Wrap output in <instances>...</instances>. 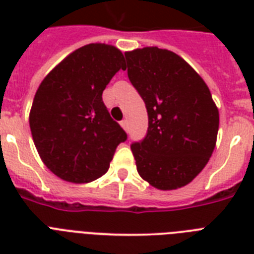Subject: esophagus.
I'll return each instance as SVG.
<instances>
[{"instance_id":"esophagus-1","label":"esophagus","mask_w":254,"mask_h":254,"mask_svg":"<svg viewBox=\"0 0 254 254\" xmlns=\"http://www.w3.org/2000/svg\"><path fill=\"white\" fill-rule=\"evenodd\" d=\"M120 125H121V127H123L124 130L127 131V120H123V121H121V123H120Z\"/></svg>"}]
</instances>
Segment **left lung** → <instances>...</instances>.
Segmentation results:
<instances>
[{
	"mask_svg": "<svg viewBox=\"0 0 254 254\" xmlns=\"http://www.w3.org/2000/svg\"><path fill=\"white\" fill-rule=\"evenodd\" d=\"M125 58L149 116L146 137L130 146L137 171L155 189H181L212 155L219 109L199 73L173 51L143 47Z\"/></svg>",
	"mask_w": 254,
	"mask_h": 254,
	"instance_id": "8db88e82",
	"label": "left lung"
}]
</instances>
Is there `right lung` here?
Returning <instances> with one entry per match:
<instances>
[{"label":"right lung","mask_w":254,"mask_h":254,"mask_svg":"<svg viewBox=\"0 0 254 254\" xmlns=\"http://www.w3.org/2000/svg\"><path fill=\"white\" fill-rule=\"evenodd\" d=\"M117 47L91 43L75 50L42 80L29 123L47 169L71 183H88L109 169L127 135L103 103V91L124 67Z\"/></svg>","instance_id":"right-lung-1"}]
</instances>
